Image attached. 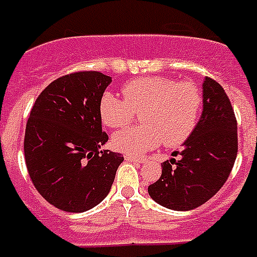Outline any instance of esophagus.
Instances as JSON below:
<instances>
[{
    "label": "esophagus",
    "instance_id": "esophagus-1",
    "mask_svg": "<svg viewBox=\"0 0 257 257\" xmlns=\"http://www.w3.org/2000/svg\"><path fill=\"white\" fill-rule=\"evenodd\" d=\"M125 161H128V162L142 163L144 159H142V158H139V157H134V155H125Z\"/></svg>",
    "mask_w": 257,
    "mask_h": 257
}]
</instances>
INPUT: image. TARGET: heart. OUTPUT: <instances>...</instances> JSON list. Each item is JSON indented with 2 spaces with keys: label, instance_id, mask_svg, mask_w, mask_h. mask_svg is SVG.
Segmentation results:
<instances>
[{
  "label": "heart",
  "instance_id": "obj_1",
  "mask_svg": "<svg viewBox=\"0 0 257 257\" xmlns=\"http://www.w3.org/2000/svg\"><path fill=\"white\" fill-rule=\"evenodd\" d=\"M122 98L104 92L99 100V115L107 128L126 126L140 111L142 126L113 135L115 150L140 155L157 148L162 142L169 147L184 143L196 126L203 95L192 81H178L163 76H146L126 81L121 87Z\"/></svg>",
  "mask_w": 257,
  "mask_h": 257
}]
</instances>
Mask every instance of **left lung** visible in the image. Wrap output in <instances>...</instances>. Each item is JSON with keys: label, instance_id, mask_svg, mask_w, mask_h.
<instances>
[{"label": "left lung", "instance_id": "8db88e82", "mask_svg": "<svg viewBox=\"0 0 257 257\" xmlns=\"http://www.w3.org/2000/svg\"><path fill=\"white\" fill-rule=\"evenodd\" d=\"M237 119L219 83L203 81V111L191 136L184 142L181 159H169L162 174L148 187L158 204L189 211L204 204L223 187L234 166L238 142Z\"/></svg>", "mask_w": 257, "mask_h": 257}]
</instances>
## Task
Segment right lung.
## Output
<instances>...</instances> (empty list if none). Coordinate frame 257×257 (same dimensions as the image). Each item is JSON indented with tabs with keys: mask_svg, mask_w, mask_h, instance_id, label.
Instances as JSON below:
<instances>
[{
	"mask_svg": "<svg viewBox=\"0 0 257 257\" xmlns=\"http://www.w3.org/2000/svg\"><path fill=\"white\" fill-rule=\"evenodd\" d=\"M111 77L75 72L47 85L32 106L24 158L34 187L58 210L84 212L109 195L121 154L102 150L99 100Z\"/></svg>",
	"mask_w": 257,
	"mask_h": 257,
	"instance_id": "obj_1",
	"label": "right lung"
}]
</instances>
